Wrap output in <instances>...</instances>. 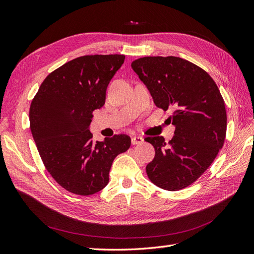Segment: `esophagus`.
Instances as JSON below:
<instances>
[{
	"instance_id": "esophagus-1",
	"label": "esophagus",
	"mask_w": 254,
	"mask_h": 254,
	"mask_svg": "<svg viewBox=\"0 0 254 254\" xmlns=\"http://www.w3.org/2000/svg\"><path fill=\"white\" fill-rule=\"evenodd\" d=\"M131 141H132V145H139L144 141V138L140 137V136H133L131 138Z\"/></svg>"
}]
</instances>
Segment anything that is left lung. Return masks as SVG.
<instances>
[{
  "mask_svg": "<svg viewBox=\"0 0 254 254\" xmlns=\"http://www.w3.org/2000/svg\"><path fill=\"white\" fill-rule=\"evenodd\" d=\"M131 66L159 108L173 109L174 137H147L155 149L146 166L149 179L162 189L177 191L196 181L211 165L226 134V110L209 74L178 57H144Z\"/></svg>",
  "mask_w": 254,
  "mask_h": 254,
  "instance_id": "left-lung-1",
  "label": "left lung"
}]
</instances>
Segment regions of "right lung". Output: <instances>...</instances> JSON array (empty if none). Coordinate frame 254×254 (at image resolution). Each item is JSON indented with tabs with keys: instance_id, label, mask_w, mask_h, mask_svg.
I'll return each mask as SVG.
<instances>
[{
	"instance_id": "obj_1",
	"label": "right lung",
	"mask_w": 254,
	"mask_h": 254,
	"mask_svg": "<svg viewBox=\"0 0 254 254\" xmlns=\"http://www.w3.org/2000/svg\"><path fill=\"white\" fill-rule=\"evenodd\" d=\"M123 55L76 58L50 73L30 107V127L43 163L65 190L92 195L104 189L117 155L131 146L121 134L93 141L92 113L106 100L109 81Z\"/></svg>"
}]
</instances>
